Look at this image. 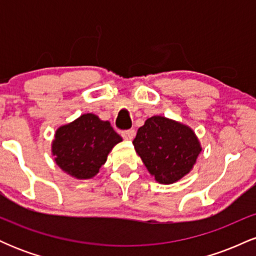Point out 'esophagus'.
<instances>
[{
    "label": "esophagus",
    "mask_w": 256,
    "mask_h": 256,
    "mask_svg": "<svg viewBox=\"0 0 256 256\" xmlns=\"http://www.w3.org/2000/svg\"><path fill=\"white\" fill-rule=\"evenodd\" d=\"M134 134H136V131H134V128H130V130H125L122 132V136L124 140H132V138L134 137Z\"/></svg>",
    "instance_id": "34e87169"
}]
</instances>
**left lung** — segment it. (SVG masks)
I'll list each match as a JSON object with an SVG mask.
<instances>
[{
	"mask_svg": "<svg viewBox=\"0 0 256 256\" xmlns=\"http://www.w3.org/2000/svg\"><path fill=\"white\" fill-rule=\"evenodd\" d=\"M132 143L148 171L161 184L174 183L189 173L201 152L192 128L165 116L146 119Z\"/></svg>",
	"mask_w": 256,
	"mask_h": 256,
	"instance_id": "left-lung-1",
	"label": "left lung"
}]
</instances>
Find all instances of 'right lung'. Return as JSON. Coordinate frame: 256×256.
Listing matches in <instances>:
<instances>
[{
  "label": "right lung",
  "instance_id": "1",
  "mask_svg": "<svg viewBox=\"0 0 256 256\" xmlns=\"http://www.w3.org/2000/svg\"><path fill=\"white\" fill-rule=\"evenodd\" d=\"M122 137L110 122H102L95 114H83L55 134L52 154L64 172L79 179L94 177L107 160L108 152Z\"/></svg>",
  "mask_w": 256,
  "mask_h": 256
}]
</instances>
